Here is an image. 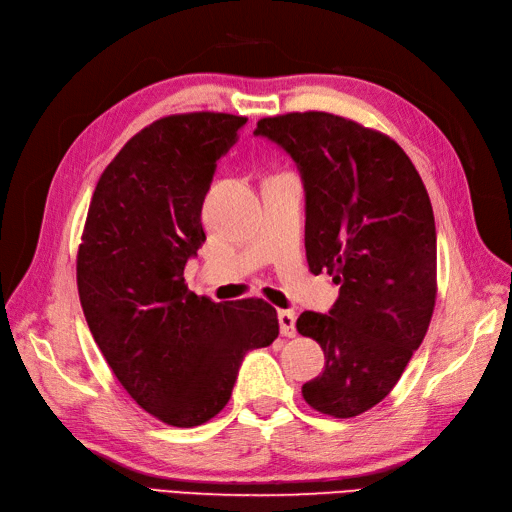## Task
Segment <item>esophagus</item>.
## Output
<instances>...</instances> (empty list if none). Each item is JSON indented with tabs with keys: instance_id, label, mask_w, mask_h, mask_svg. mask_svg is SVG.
<instances>
[{
	"instance_id": "34e87169",
	"label": "esophagus",
	"mask_w": 512,
	"mask_h": 512,
	"mask_svg": "<svg viewBox=\"0 0 512 512\" xmlns=\"http://www.w3.org/2000/svg\"><path fill=\"white\" fill-rule=\"evenodd\" d=\"M277 320H280L282 335L294 337V333H297V314L290 312V309H284V312L277 314Z\"/></svg>"
}]
</instances>
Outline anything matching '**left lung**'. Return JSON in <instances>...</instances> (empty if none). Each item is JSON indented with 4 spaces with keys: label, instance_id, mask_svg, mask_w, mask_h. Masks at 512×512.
I'll list each match as a JSON object with an SVG mask.
<instances>
[{
    "label": "left lung",
    "instance_id": "left-lung-1",
    "mask_svg": "<svg viewBox=\"0 0 512 512\" xmlns=\"http://www.w3.org/2000/svg\"><path fill=\"white\" fill-rule=\"evenodd\" d=\"M256 136L284 149L305 190L309 269L339 286L329 314L303 312L301 335L324 352L303 399L335 418L391 393L436 305V222L414 164L389 136L331 113L260 119Z\"/></svg>",
    "mask_w": 512,
    "mask_h": 512
}]
</instances>
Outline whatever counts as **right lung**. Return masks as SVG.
Returning a JSON list of instances; mask_svg holds the SVG:
<instances>
[{
	"label": "right lung",
	"instance_id": "1",
	"mask_svg": "<svg viewBox=\"0 0 512 512\" xmlns=\"http://www.w3.org/2000/svg\"><path fill=\"white\" fill-rule=\"evenodd\" d=\"M245 117L170 115L132 136L104 168L76 258L83 314L106 363L143 410L196 427L232 395L243 356L280 333L262 299L213 303L183 269L218 160Z\"/></svg>",
	"mask_w": 512,
	"mask_h": 512
}]
</instances>
